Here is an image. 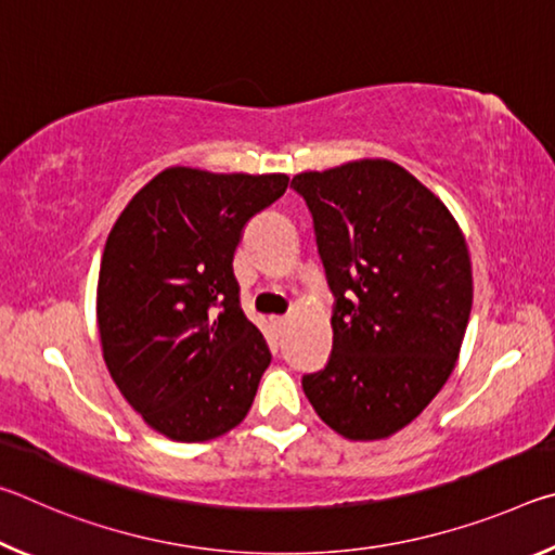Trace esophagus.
Segmentation results:
<instances>
[{
	"mask_svg": "<svg viewBox=\"0 0 555 555\" xmlns=\"http://www.w3.org/2000/svg\"><path fill=\"white\" fill-rule=\"evenodd\" d=\"M271 323H274V327H276L279 333H284L286 327H288V318H274V321H271Z\"/></svg>",
	"mask_w": 555,
	"mask_h": 555,
	"instance_id": "1",
	"label": "esophagus"
}]
</instances>
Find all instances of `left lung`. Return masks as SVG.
Instances as JSON below:
<instances>
[{"label":"left lung","instance_id":"obj_1","mask_svg":"<svg viewBox=\"0 0 555 555\" xmlns=\"http://www.w3.org/2000/svg\"><path fill=\"white\" fill-rule=\"evenodd\" d=\"M333 306V352L304 374L327 426L379 440L409 426L455 367L473 267L448 208L406 168L364 158L298 173Z\"/></svg>","mask_w":555,"mask_h":555}]
</instances>
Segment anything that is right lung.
Listing matches in <instances>:
<instances>
[{
	"label": "right lung",
	"mask_w": 555,
	"mask_h": 555,
	"mask_svg": "<svg viewBox=\"0 0 555 555\" xmlns=\"http://www.w3.org/2000/svg\"><path fill=\"white\" fill-rule=\"evenodd\" d=\"M288 176L166 168L121 210L98 281L112 379L158 434L181 443L228 434L255 401L269 345L240 306L232 259L247 222Z\"/></svg>",
	"instance_id": "right-lung-1"
}]
</instances>
